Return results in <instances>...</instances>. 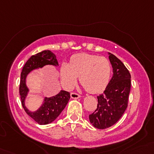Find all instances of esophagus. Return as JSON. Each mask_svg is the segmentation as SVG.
<instances>
[{
  "mask_svg": "<svg viewBox=\"0 0 154 154\" xmlns=\"http://www.w3.org/2000/svg\"><path fill=\"white\" fill-rule=\"evenodd\" d=\"M71 98H73V99H77V98H79L80 96V94H77V92H71Z\"/></svg>",
  "mask_w": 154,
  "mask_h": 154,
  "instance_id": "34e87169",
  "label": "esophagus"
}]
</instances>
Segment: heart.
Wrapping results in <instances>:
<instances>
[{
    "label": "heart",
    "instance_id": "b5f03b06",
    "mask_svg": "<svg viewBox=\"0 0 154 154\" xmlns=\"http://www.w3.org/2000/svg\"><path fill=\"white\" fill-rule=\"evenodd\" d=\"M112 72L108 59L93 54L80 53L72 56L70 64L61 66L63 84L71 88L75 83L77 76L85 89L89 93H98L106 86Z\"/></svg>",
    "mask_w": 154,
    "mask_h": 154
}]
</instances>
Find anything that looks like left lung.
Listing matches in <instances>:
<instances>
[{
  "label": "left lung",
  "mask_w": 154,
  "mask_h": 154,
  "mask_svg": "<svg viewBox=\"0 0 154 154\" xmlns=\"http://www.w3.org/2000/svg\"><path fill=\"white\" fill-rule=\"evenodd\" d=\"M109 59L113 76L105 91L97 96V108L89 115L91 124L101 130L112 127L121 119L128 104L131 86V76L123 63L110 53Z\"/></svg>",
  "instance_id": "left-lung-1"
}]
</instances>
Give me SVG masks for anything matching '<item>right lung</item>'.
Returning <instances> with one entry per match:
<instances>
[{
	"label": "right lung",
	"instance_id": "right-lung-1",
	"mask_svg": "<svg viewBox=\"0 0 154 154\" xmlns=\"http://www.w3.org/2000/svg\"><path fill=\"white\" fill-rule=\"evenodd\" d=\"M46 65L58 66L56 56L51 51H43L32 55L22 68L19 85V94L23 108L29 117L39 125H47L54 122L64 109L70 99V92L61 90L57 95L45 97V103L37 111H29L24 106V99L28 91V88L25 84V79L27 74L35 68H42Z\"/></svg>",
	"mask_w": 154,
	"mask_h": 154
}]
</instances>
